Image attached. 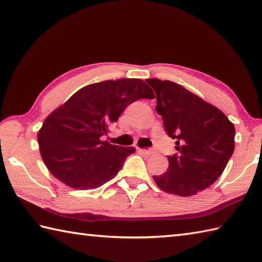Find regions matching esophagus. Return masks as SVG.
Segmentation results:
<instances>
[{"label":"esophagus","mask_w":262,"mask_h":262,"mask_svg":"<svg viewBox=\"0 0 262 262\" xmlns=\"http://www.w3.org/2000/svg\"><path fill=\"white\" fill-rule=\"evenodd\" d=\"M138 153H141V154H143V155H145V157H151V155L155 154V151H153V149L138 148Z\"/></svg>","instance_id":"obj_1"}]
</instances>
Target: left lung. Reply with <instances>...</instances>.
I'll use <instances>...</instances> for the list:
<instances>
[{
  "label": "left lung",
  "instance_id": "obj_1",
  "mask_svg": "<svg viewBox=\"0 0 262 262\" xmlns=\"http://www.w3.org/2000/svg\"><path fill=\"white\" fill-rule=\"evenodd\" d=\"M157 94V113L176 140L178 154L168 157L169 168L153 176L163 191L193 196L217 180L234 152V125L215 105L171 81L148 79Z\"/></svg>",
  "mask_w": 262,
  "mask_h": 262
}]
</instances>
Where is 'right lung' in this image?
<instances>
[{"label": "right lung", "mask_w": 262, "mask_h": 262, "mask_svg": "<svg viewBox=\"0 0 262 262\" xmlns=\"http://www.w3.org/2000/svg\"><path fill=\"white\" fill-rule=\"evenodd\" d=\"M140 79L108 80L86 85L49 114L38 132L43 163L66 186L96 189L117 176L133 146L102 141L128 104L153 99Z\"/></svg>", "instance_id": "right-lung-1"}]
</instances>
